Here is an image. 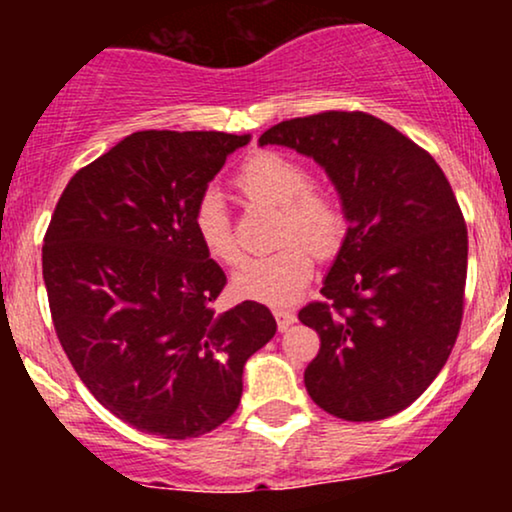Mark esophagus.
Here are the masks:
<instances>
[{
	"mask_svg": "<svg viewBox=\"0 0 512 512\" xmlns=\"http://www.w3.org/2000/svg\"><path fill=\"white\" fill-rule=\"evenodd\" d=\"M274 317H276V327H279V332H286L293 322H296V315H293L291 310H284V308H276Z\"/></svg>",
	"mask_w": 512,
	"mask_h": 512,
	"instance_id": "esophagus-1",
	"label": "esophagus"
}]
</instances>
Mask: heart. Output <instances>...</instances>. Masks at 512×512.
Masks as SVG:
<instances>
[{"mask_svg":"<svg viewBox=\"0 0 512 512\" xmlns=\"http://www.w3.org/2000/svg\"><path fill=\"white\" fill-rule=\"evenodd\" d=\"M310 175L296 158L279 151H260L238 170L236 185L250 202L281 207L279 240L284 245L274 255L245 260L233 274V291L248 301L289 305L313 276V255H332L344 236V214L327 192L308 185ZM192 226L199 243L214 260L236 264L240 248L233 233L231 214L216 190L197 199Z\"/></svg>","mask_w":512,"mask_h":512,"instance_id":"1","label":"heart"}]
</instances>
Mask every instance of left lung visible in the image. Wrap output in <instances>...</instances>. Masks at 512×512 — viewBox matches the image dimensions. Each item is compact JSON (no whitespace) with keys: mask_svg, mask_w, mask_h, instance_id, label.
I'll list each match as a JSON object with an SVG mask.
<instances>
[{"mask_svg":"<svg viewBox=\"0 0 512 512\" xmlns=\"http://www.w3.org/2000/svg\"><path fill=\"white\" fill-rule=\"evenodd\" d=\"M276 144L325 168L349 223L303 325L320 334L305 390L327 414L378 421L424 395L462 322L467 226L428 151L368 113L296 117L269 127Z\"/></svg>","mask_w":512,"mask_h":512,"instance_id":"8db88e82","label":"left lung"}]
</instances>
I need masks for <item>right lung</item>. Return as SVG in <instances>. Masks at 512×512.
<instances>
[{"label":"right lung","instance_id":"add662e5","mask_svg":"<svg viewBox=\"0 0 512 512\" xmlns=\"http://www.w3.org/2000/svg\"><path fill=\"white\" fill-rule=\"evenodd\" d=\"M250 134L146 129L64 187L43 245L55 332L91 395L137 431H214L243 395L245 361L276 332L262 303L216 315L226 274L192 214Z\"/></svg>","mask_w":512,"mask_h":512}]
</instances>
